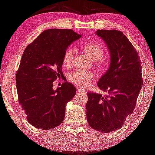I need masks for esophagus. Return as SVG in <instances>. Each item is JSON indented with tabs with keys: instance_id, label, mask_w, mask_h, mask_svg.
<instances>
[{
	"instance_id": "1",
	"label": "esophagus",
	"mask_w": 155,
	"mask_h": 155,
	"mask_svg": "<svg viewBox=\"0 0 155 155\" xmlns=\"http://www.w3.org/2000/svg\"><path fill=\"white\" fill-rule=\"evenodd\" d=\"M77 90H78V92H82V93L85 92H84V90H83V89L80 88V87H77Z\"/></svg>"
}]
</instances>
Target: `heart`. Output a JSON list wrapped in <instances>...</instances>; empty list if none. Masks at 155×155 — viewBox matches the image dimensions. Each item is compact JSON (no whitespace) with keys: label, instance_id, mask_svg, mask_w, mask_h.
Listing matches in <instances>:
<instances>
[{"label":"heart","instance_id":"b5f03b06","mask_svg":"<svg viewBox=\"0 0 155 155\" xmlns=\"http://www.w3.org/2000/svg\"><path fill=\"white\" fill-rule=\"evenodd\" d=\"M84 49L90 55L95 64L99 68L106 65V62L102 57L104 48L100 44L94 42H88L84 45ZM75 51L73 47H68L65 51L63 56V65L65 68H70L73 65ZM94 78V74L92 71L75 70L69 74L68 80L72 83L80 87H85L90 84Z\"/></svg>","mask_w":155,"mask_h":155}]
</instances>
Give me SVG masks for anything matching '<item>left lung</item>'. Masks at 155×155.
<instances>
[{"label":"left lung","instance_id":"8db88e82","mask_svg":"<svg viewBox=\"0 0 155 155\" xmlns=\"http://www.w3.org/2000/svg\"><path fill=\"white\" fill-rule=\"evenodd\" d=\"M97 35L107 44L111 56L109 70L97 85L107 92H88L87 118L90 127L108 133L120 129L132 114L143 86L138 53L122 31L98 29Z\"/></svg>","mask_w":155,"mask_h":155}]
</instances>
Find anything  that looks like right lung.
Wrapping results in <instances>:
<instances>
[{"label":"right lung","mask_w":155,"mask_h":155,"mask_svg":"<svg viewBox=\"0 0 155 155\" xmlns=\"http://www.w3.org/2000/svg\"><path fill=\"white\" fill-rule=\"evenodd\" d=\"M80 37L72 29H46L23 52L15 77L18 101L35 128L51 130L63 121L65 106L75 95L76 89L64 82L54 90L53 83L63 77L65 51Z\"/></svg>","instance_id":"1"}]
</instances>
